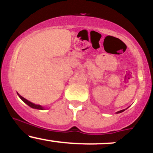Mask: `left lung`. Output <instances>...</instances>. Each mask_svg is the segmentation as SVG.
<instances>
[{
  "instance_id": "left-lung-1",
  "label": "left lung",
  "mask_w": 153,
  "mask_h": 153,
  "mask_svg": "<svg viewBox=\"0 0 153 153\" xmlns=\"http://www.w3.org/2000/svg\"><path fill=\"white\" fill-rule=\"evenodd\" d=\"M124 109H122V110H120V111H118V112H117L116 113H121V112H124Z\"/></svg>"
}]
</instances>
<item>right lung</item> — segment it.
I'll return each mask as SVG.
<instances>
[{
  "label": "right lung",
  "mask_w": 153,
  "mask_h": 153,
  "mask_svg": "<svg viewBox=\"0 0 153 153\" xmlns=\"http://www.w3.org/2000/svg\"><path fill=\"white\" fill-rule=\"evenodd\" d=\"M18 95L20 97V98H21V99L22 100L24 103H26V104H27L28 106H30V107L33 108V109H44V108L42 106L38 105V104H33V103L30 102V101H29L28 100H27L26 98H24V97H22L21 95H20L18 93Z\"/></svg>",
  "instance_id": "1"
}]
</instances>
